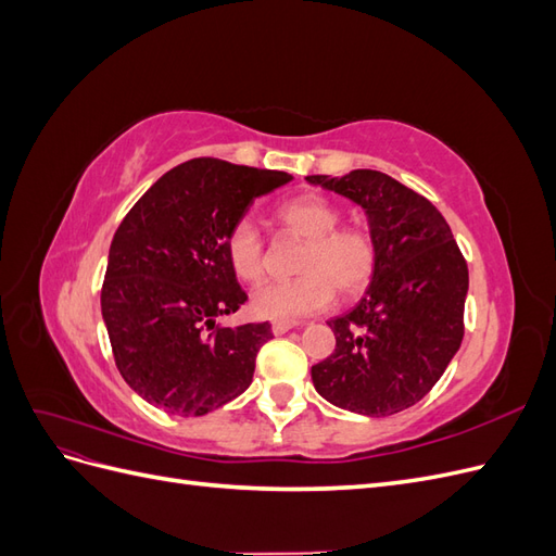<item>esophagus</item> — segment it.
Wrapping results in <instances>:
<instances>
[{"label":"esophagus","instance_id":"obj_1","mask_svg":"<svg viewBox=\"0 0 556 556\" xmlns=\"http://www.w3.org/2000/svg\"><path fill=\"white\" fill-rule=\"evenodd\" d=\"M294 327H299V323H294V319H274V325H271V329H274L276 336H280V333H285V331H290V329H294Z\"/></svg>","mask_w":556,"mask_h":556}]
</instances>
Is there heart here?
<instances>
[{
    "mask_svg": "<svg viewBox=\"0 0 556 556\" xmlns=\"http://www.w3.org/2000/svg\"><path fill=\"white\" fill-rule=\"evenodd\" d=\"M278 227L304 241L292 280H271L252 294V311L262 317L292 319L327 308L339 292L343 301L359 299L378 274L380 248L371 231L339 225L341 208L323 194L304 192L285 199L274 213ZM233 276L255 285L266 274V250L255 223L241 217L225 237Z\"/></svg>",
    "mask_w": 556,
    "mask_h": 556,
    "instance_id": "b5f03b06",
    "label": "heart"
}]
</instances>
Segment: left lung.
<instances>
[{
  "label": "left lung",
  "instance_id": "8db88e82",
  "mask_svg": "<svg viewBox=\"0 0 556 556\" xmlns=\"http://www.w3.org/2000/svg\"><path fill=\"white\" fill-rule=\"evenodd\" d=\"M359 204L380 248L378 274L350 313L329 319L336 348L311 368L333 406L368 417L406 410L439 382L464 339L468 266L431 201L392 176H306Z\"/></svg>",
  "mask_w": 556,
  "mask_h": 556
}]
</instances>
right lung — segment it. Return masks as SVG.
<instances>
[{"instance_id": "1", "label": "right lung", "mask_w": 556, "mask_h": 556, "mask_svg": "<svg viewBox=\"0 0 556 556\" xmlns=\"http://www.w3.org/2000/svg\"><path fill=\"white\" fill-rule=\"evenodd\" d=\"M285 172L197 157L166 172L117 227L102 285V315L117 371L153 406L199 417L243 394L268 323H215L241 290L225 252L248 206L290 182Z\"/></svg>"}]
</instances>
